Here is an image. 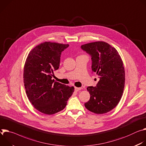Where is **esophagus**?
I'll use <instances>...</instances> for the list:
<instances>
[{"mask_svg": "<svg viewBox=\"0 0 146 146\" xmlns=\"http://www.w3.org/2000/svg\"><path fill=\"white\" fill-rule=\"evenodd\" d=\"M80 89H81V88H77V87H75V90L76 92H78V91L80 90Z\"/></svg>", "mask_w": 146, "mask_h": 146, "instance_id": "obj_1", "label": "esophagus"}]
</instances>
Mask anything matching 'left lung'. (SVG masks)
I'll list each match as a JSON object with an SVG mask.
<instances>
[{
    "label": "left lung",
    "instance_id": "8db88e82",
    "mask_svg": "<svg viewBox=\"0 0 146 146\" xmlns=\"http://www.w3.org/2000/svg\"><path fill=\"white\" fill-rule=\"evenodd\" d=\"M92 59V70L100 79L96 86H88L90 100L85 107L102 114L114 108L119 102L125 86V74L122 60L114 47L104 42L81 46Z\"/></svg>",
    "mask_w": 146,
    "mask_h": 146
}]
</instances>
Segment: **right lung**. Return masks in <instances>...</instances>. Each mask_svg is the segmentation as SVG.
<instances>
[{"instance_id":"add662e5","label":"right lung","mask_w":146,"mask_h":146,"mask_svg":"<svg viewBox=\"0 0 146 146\" xmlns=\"http://www.w3.org/2000/svg\"><path fill=\"white\" fill-rule=\"evenodd\" d=\"M69 46L45 42L28 55L24 69V83L29 102L39 111L52 115L62 110L74 88L54 82V71L59 68L62 51Z\"/></svg>"}]
</instances>
